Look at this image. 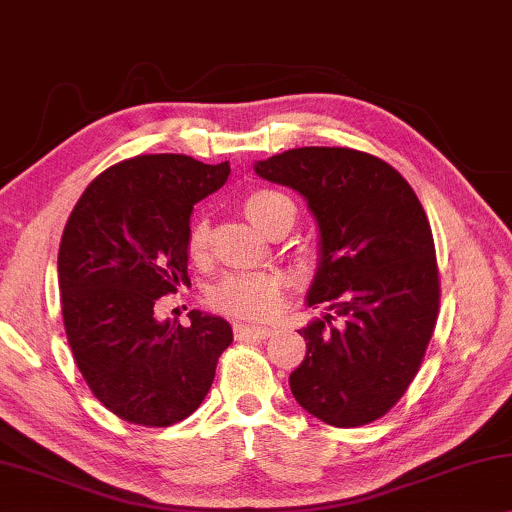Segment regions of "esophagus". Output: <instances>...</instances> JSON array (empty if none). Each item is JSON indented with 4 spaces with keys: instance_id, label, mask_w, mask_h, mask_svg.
Listing matches in <instances>:
<instances>
[{
    "instance_id": "obj_1",
    "label": "esophagus",
    "mask_w": 512,
    "mask_h": 512,
    "mask_svg": "<svg viewBox=\"0 0 512 512\" xmlns=\"http://www.w3.org/2000/svg\"><path fill=\"white\" fill-rule=\"evenodd\" d=\"M234 336L239 341H246V338H269L271 329L269 327H255V325H246V322H236L234 325Z\"/></svg>"
}]
</instances>
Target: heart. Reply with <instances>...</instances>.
Here are the masks:
<instances>
[{
    "label": "heart",
    "mask_w": 512,
    "mask_h": 512,
    "mask_svg": "<svg viewBox=\"0 0 512 512\" xmlns=\"http://www.w3.org/2000/svg\"><path fill=\"white\" fill-rule=\"evenodd\" d=\"M243 208H246L250 222L262 229L264 234H269L273 227L285 220H290L294 225V218H297L294 201L278 190H257L248 194ZM208 239H211L208 220H194L190 229V241H187L190 243V255H204L208 248ZM280 287H283V283L273 273H232V276H227L215 287L211 301L220 311L241 315V318H269L278 308Z\"/></svg>",
    "instance_id": "obj_1"
}]
</instances>
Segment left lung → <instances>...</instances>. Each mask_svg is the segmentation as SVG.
I'll list each match as a JSON object with an SVG mask.
<instances>
[{
  "label": "left lung",
  "mask_w": 512,
  "mask_h": 512,
  "mask_svg": "<svg viewBox=\"0 0 512 512\" xmlns=\"http://www.w3.org/2000/svg\"><path fill=\"white\" fill-rule=\"evenodd\" d=\"M255 174L306 199L320 234L306 304L334 311L299 331L306 357L290 373L294 399L331 427L378 420L413 383L436 327L427 213L397 169L359 150L292 148L255 162Z\"/></svg>",
  "instance_id": "1"
}]
</instances>
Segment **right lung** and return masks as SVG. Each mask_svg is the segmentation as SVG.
I'll return each mask as SVG.
<instances>
[{
	"label": "right lung",
	"instance_id": "obj_1",
	"mask_svg": "<svg viewBox=\"0 0 512 512\" xmlns=\"http://www.w3.org/2000/svg\"><path fill=\"white\" fill-rule=\"evenodd\" d=\"M229 162L139 155L106 169L71 211L57 255L62 318L78 371L120 420L169 427L201 406L232 343L225 318L157 320L187 278L190 215L220 190Z\"/></svg>",
	"mask_w": 512,
	"mask_h": 512
}]
</instances>
